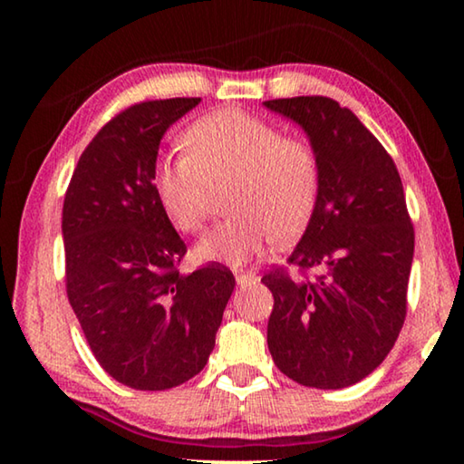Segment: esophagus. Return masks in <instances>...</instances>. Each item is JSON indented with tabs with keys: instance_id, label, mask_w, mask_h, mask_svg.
<instances>
[{
	"instance_id": "esophagus-1",
	"label": "esophagus",
	"mask_w": 464,
	"mask_h": 464,
	"mask_svg": "<svg viewBox=\"0 0 464 464\" xmlns=\"http://www.w3.org/2000/svg\"><path fill=\"white\" fill-rule=\"evenodd\" d=\"M237 276V283L240 285V287H245V285H251V283H256L257 281V276L256 275H249V272H238V275H234Z\"/></svg>"
}]
</instances>
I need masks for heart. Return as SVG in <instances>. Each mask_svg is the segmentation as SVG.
Returning a JSON list of instances; mask_svg holds the SVG:
<instances>
[{
	"mask_svg": "<svg viewBox=\"0 0 464 464\" xmlns=\"http://www.w3.org/2000/svg\"><path fill=\"white\" fill-rule=\"evenodd\" d=\"M183 154H164L154 167V192L169 219L196 232L218 188L234 183L230 219L196 243L200 262L243 266L272 238H295L319 198L321 169L313 145L285 137L268 120L221 110L196 120L183 135Z\"/></svg>",
	"mask_w": 464,
	"mask_h": 464,
	"instance_id": "b5f03b06",
	"label": "heart"
}]
</instances>
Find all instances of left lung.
I'll return each instance as SVG.
<instances>
[{"instance_id":"1","label":"left lung","mask_w":464,"mask_h":464,"mask_svg":"<svg viewBox=\"0 0 464 464\" xmlns=\"http://www.w3.org/2000/svg\"><path fill=\"white\" fill-rule=\"evenodd\" d=\"M306 132L321 181L306 232L283 268L264 275L275 295L268 348L285 376L314 389H346L395 346L408 310L414 226L401 177L382 143L327 97L264 101Z\"/></svg>"}]
</instances>
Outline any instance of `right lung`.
Masks as SVG:
<instances>
[{
  "instance_id": "add662e5",
  "label": "right lung",
  "mask_w": 464,
  "mask_h": 464,
  "mask_svg": "<svg viewBox=\"0 0 464 464\" xmlns=\"http://www.w3.org/2000/svg\"><path fill=\"white\" fill-rule=\"evenodd\" d=\"M200 103L145 101L120 111L82 151L63 202L67 297L113 380L167 391L194 378L215 346L234 275H179L186 243L154 192L160 139Z\"/></svg>"
}]
</instances>
